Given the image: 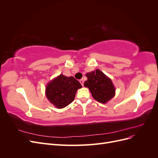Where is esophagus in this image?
I'll use <instances>...</instances> for the list:
<instances>
[{
	"label": "esophagus",
	"mask_w": 158,
	"mask_h": 158,
	"mask_svg": "<svg viewBox=\"0 0 158 158\" xmlns=\"http://www.w3.org/2000/svg\"><path fill=\"white\" fill-rule=\"evenodd\" d=\"M84 81L83 79H80V84H82V85H84Z\"/></svg>",
	"instance_id": "obj_1"
}]
</instances>
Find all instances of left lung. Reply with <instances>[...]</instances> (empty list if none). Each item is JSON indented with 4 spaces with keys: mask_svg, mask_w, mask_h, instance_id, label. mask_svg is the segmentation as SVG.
Returning a JSON list of instances; mask_svg holds the SVG:
<instances>
[{
    "mask_svg": "<svg viewBox=\"0 0 158 158\" xmlns=\"http://www.w3.org/2000/svg\"><path fill=\"white\" fill-rule=\"evenodd\" d=\"M88 80L84 84L88 88L93 98L101 103H106L115 95V88L111 78L99 69L85 74Z\"/></svg>",
    "mask_w": 158,
    "mask_h": 158,
    "instance_id": "1",
    "label": "left lung"
}]
</instances>
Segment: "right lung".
I'll return each instance as SVG.
<instances>
[{
    "label": "right lung",
    "mask_w": 158,
    "mask_h": 158,
    "mask_svg": "<svg viewBox=\"0 0 158 158\" xmlns=\"http://www.w3.org/2000/svg\"><path fill=\"white\" fill-rule=\"evenodd\" d=\"M82 87L73 76L66 77L60 74L47 84L45 95L56 108L62 109L74 101L76 92Z\"/></svg>",
    "instance_id": "add662e5"
}]
</instances>
